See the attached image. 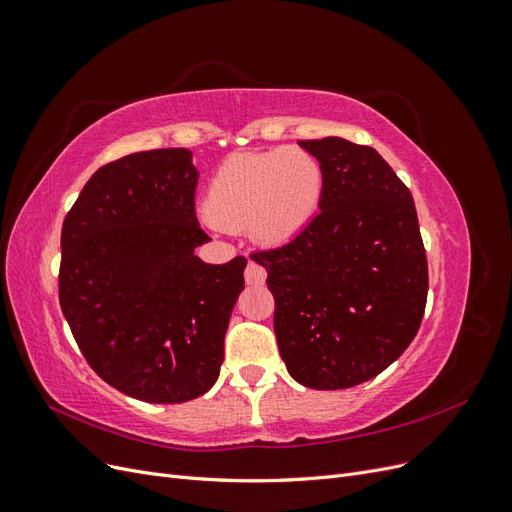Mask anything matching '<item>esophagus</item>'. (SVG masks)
Masks as SVG:
<instances>
[{
	"label": "esophagus",
	"instance_id": "esophagus-1",
	"mask_svg": "<svg viewBox=\"0 0 512 512\" xmlns=\"http://www.w3.org/2000/svg\"><path fill=\"white\" fill-rule=\"evenodd\" d=\"M265 280H267L265 267H260L256 260L247 262V267H245V282L252 284V286H258V284H265Z\"/></svg>",
	"mask_w": 512,
	"mask_h": 512
}]
</instances>
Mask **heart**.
<instances>
[{"label":"heart","mask_w":512,"mask_h":512,"mask_svg":"<svg viewBox=\"0 0 512 512\" xmlns=\"http://www.w3.org/2000/svg\"><path fill=\"white\" fill-rule=\"evenodd\" d=\"M322 192V166L305 149L235 153L211 177L207 222L222 230L245 228L260 245H284L314 220Z\"/></svg>","instance_id":"1"}]
</instances>
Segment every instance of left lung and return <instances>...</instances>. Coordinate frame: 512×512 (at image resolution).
<instances>
[{
    "instance_id": "left-lung-1",
    "label": "left lung",
    "mask_w": 512,
    "mask_h": 512,
    "mask_svg": "<svg viewBox=\"0 0 512 512\" xmlns=\"http://www.w3.org/2000/svg\"><path fill=\"white\" fill-rule=\"evenodd\" d=\"M320 162V213L290 243L254 252L275 299L288 374L337 391L376 378L410 346L427 303V256L410 190L376 149L299 141Z\"/></svg>"
}]
</instances>
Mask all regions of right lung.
Instances as JSON below:
<instances>
[{
    "mask_svg": "<svg viewBox=\"0 0 512 512\" xmlns=\"http://www.w3.org/2000/svg\"><path fill=\"white\" fill-rule=\"evenodd\" d=\"M188 149H153L98 168L61 228L59 305L83 356L117 391L181 404L220 376L243 290V256L207 265Z\"/></svg>",
    "mask_w": 512,
    "mask_h": 512,
    "instance_id": "obj_1",
    "label": "right lung"
}]
</instances>
